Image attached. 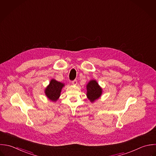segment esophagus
<instances>
[{"mask_svg":"<svg viewBox=\"0 0 156 156\" xmlns=\"http://www.w3.org/2000/svg\"><path fill=\"white\" fill-rule=\"evenodd\" d=\"M77 83V81L76 80H74L73 81H72V84L73 85H76Z\"/></svg>","mask_w":156,"mask_h":156,"instance_id":"1","label":"esophagus"}]
</instances>
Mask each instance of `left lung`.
Segmentation results:
<instances>
[{
    "mask_svg": "<svg viewBox=\"0 0 156 156\" xmlns=\"http://www.w3.org/2000/svg\"><path fill=\"white\" fill-rule=\"evenodd\" d=\"M87 96L91 103L99 99L102 94V88L96 80H91L87 85Z\"/></svg>",
    "mask_w": 156,
    "mask_h": 156,
    "instance_id": "left-lung-1",
    "label": "left lung"
}]
</instances>
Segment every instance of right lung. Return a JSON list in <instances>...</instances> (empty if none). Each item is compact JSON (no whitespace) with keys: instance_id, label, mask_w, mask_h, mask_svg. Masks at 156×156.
Here are the masks:
<instances>
[{"instance_id":"add662e5","label":"right lung","mask_w":156,"mask_h":156,"mask_svg":"<svg viewBox=\"0 0 156 156\" xmlns=\"http://www.w3.org/2000/svg\"><path fill=\"white\" fill-rule=\"evenodd\" d=\"M64 86V83L52 79L45 90V94L47 98L52 102H56L60 96L62 90Z\"/></svg>"}]
</instances>
